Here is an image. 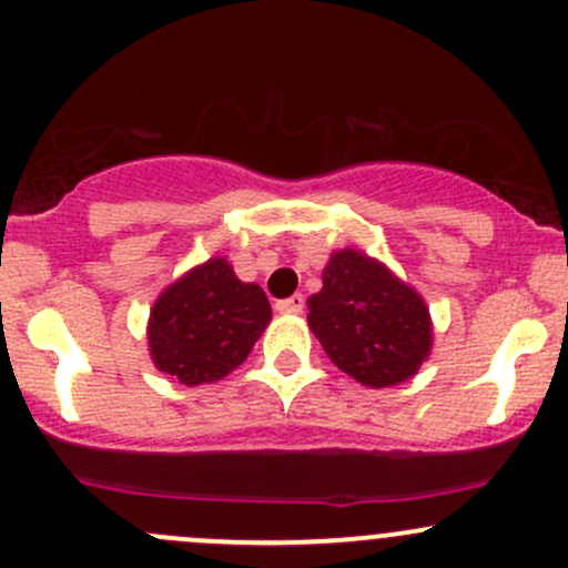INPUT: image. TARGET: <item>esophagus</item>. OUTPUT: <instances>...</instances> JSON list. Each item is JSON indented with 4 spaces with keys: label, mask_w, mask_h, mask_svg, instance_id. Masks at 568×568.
<instances>
[{
    "label": "esophagus",
    "mask_w": 568,
    "mask_h": 568,
    "mask_svg": "<svg viewBox=\"0 0 568 568\" xmlns=\"http://www.w3.org/2000/svg\"><path fill=\"white\" fill-rule=\"evenodd\" d=\"M303 305H305L303 295H292L286 297V301H278L276 311L278 314H303Z\"/></svg>",
    "instance_id": "1"
}]
</instances>
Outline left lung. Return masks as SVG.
Masks as SVG:
<instances>
[{
	"label": "left lung",
	"mask_w": 568,
	"mask_h": 568,
	"mask_svg": "<svg viewBox=\"0 0 568 568\" xmlns=\"http://www.w3.org/2000/svg\"><path fill=\"white\" fill-rule=\"evenodd\" d=\"M308 327L354 381L386 388L410 381L432 354L429 305L362 250H337L308 297Z\"/></svg>",
	"instance_id": "obj_1"
}]
</instances>
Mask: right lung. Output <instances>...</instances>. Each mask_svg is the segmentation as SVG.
Instances as JSON below:
<instances>
[{
    "label": "right lung",
    "mask_w": 568,
    "mask_h": 568,
    "mask_svg": "<svg viewBox=\"0 0 568 568\" xmlns=\"http://www.w3.org/2000/svg\"><path fill=\"white\" fill-rule=\"evenodd\" d=\"M271 316L257 284L241 282L227 257H209L165 286L150 308V359L184 386L216 384L250 356Z\"/></svg>",
    "instance_id": "add662e5"
}]
</instances>
